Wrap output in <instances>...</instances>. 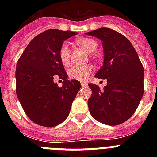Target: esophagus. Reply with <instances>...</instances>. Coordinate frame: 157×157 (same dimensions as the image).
<instances>
[{
  "label": "esophagus",
  "instance_id": "1",
  "mask_svg": "<svg viewBox=\"0 0 157 157\" xmlns=\"http://www.w3.org/2000/svg\"><path fill=\"white\" fill-rule=\"evenodd\" d=\"M81 86H82V87H85V86H87V83H86V82H81Z\"/></svg>",
  "mask_w": 157,
  "mask_h": 157
}]
</instances>
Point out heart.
<instances>
[{
  "label": "heart",
  "instance_id": "b5f03b06",
  "mask_svg": "<svg viewBox=\"0 0 157 157\" xmlns=\"http://www.w3.org/2000/svg\"><path fill=\"white\" fill-rule=\"evenodd\" d=\"M76 44L80 47L83 48L86 52L94 53L98 47V44L95 40L90 38H81L76 40ZM59 57L60 61L64 66H68L70 64V50L67 44L63 43L61 45L59 51ZM93 71V67L90 65L86 66H73L69 69L67 73L69 77L79 81H85Z\"/></svg>",
  "mask_w": 157,
  "mask_h": 157
}]
</instances>
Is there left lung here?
<instances>
[{
  "label": "left lung",
  "mask_w": 157,
  "mask_h": 157,
  "mask_svg": "<svg viewBox=\"0 0 157 157\" xmlns=\"http://www.w3.org/2000/svg\"><path fill=\"white\" fill-rule=\"evenodd\" d=\"M86 34L103 42V63L95 76L107 80L103 90L94 84L88 85L92 90L88 100L90 112L103 124H122L132 117L143 98L144 67L130 41L121 33L100 28Z\"/></svg>",
  "instance_id": "obj_1"
}]
</instances>
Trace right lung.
Returning <instances> with one entry per match:
<instances>
[{"label":"right lung","instance_id":"add662e5","mask_svg":"<svg viewBox=\"0 0 157 157\" xmlns=\"http://www.w3.org/2000/svg\"><path fill=\"white\" fill-rule=\"evenodd\" d=\"M78 34L71 31L49 29L31 40L17 63L16 94L31 121L45 127L61 124L68 117L81 83L67 80L59 57L64 40ZM54 75L64 80L62 87Z\"/></svg>","mask_w":157,"mask_h":157}]
</instances>
